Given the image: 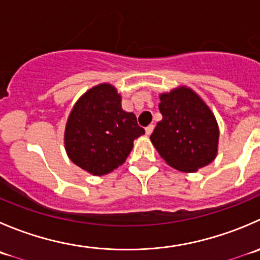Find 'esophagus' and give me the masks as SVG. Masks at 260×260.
<instances>
[{"label":"esophagus","mask_w":260,"mask_h":260,"mask_svg":"<svg viewBox=\"0 0 260 260\" xmlns=\"http://www.w3.org/2000/svg\"><path fill=\"white\" fill-rule=\"evenodd\" d=\"M146 135H147V136H150L151 135V133H152V131H153V125L152 124H150V125H148V127H146Z\"/></svg>","instance_id":"34e87169"}]
</instances>
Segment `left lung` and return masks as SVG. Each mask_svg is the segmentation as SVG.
I'll use <instances>...</instances> for the list:
<instances>
[{"label": "left lung", "mask_w": 260, "mask_h": 260, "mask_svg": "<svg viewBox=\"0 0 260 260\" xmlns=\"http://www.w3.org/2000/svg\"><path fill=\"white\" fill-rule=\"evenodd\" d=\"M158 98L162 119L150 137L158 155L183 173H196L212 162L217 156L220 129L205 100L185 85Z\"/></svg>", "instance_id": "obj_1"}]
</instances>
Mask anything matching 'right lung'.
<instances>
[{
    "mask_svg": "<svg viewBox=\"0 0 260 260\" xmlns=\"http://www.w3.org/2000/svg\"><path fill=\"white\" fill-rule=\"evenodd\" d=\"M142 135L136 115L122 109L118 90L104 82L75 103L64 128V148L79 168L102 176L124 164L133 141Z\"/></svg>",
    "mask_w": 260,
    "mask_h": 260,
    "instance_id": "add662e5",
    "label": "right lung"
}]
</instances>
